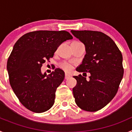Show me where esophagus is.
I'll return each instance as SVG.
<instances>
[{"label": "esophagus", "instance_id": "esophagus-1", "mask_svg": "<svg viewBox=\"0 0 132 132\" xmlns=\"http://www.w3.org/2000/svg\"><path fill=\"white\" fill-rule=\"evenodd\" d=\"M70 77H71V76H70L69 75H68V74H65V79H68L69 78H70Z\"/></svg>", "mask_w": 132, "mask_h": 132}]
</instances>
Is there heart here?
I'll list each match as a JSON object with an SVG mask.
<instances>
[{"instance_id": "1", "label": "heart", "mask_w": 132, "mask_h": 132, "mask_svg": "<svg viewBox=\"0 0 132 132\" xmlns=\"http://www.w3.org/2000/svg\"><path fill=\"white\" fill-rule=\"evenodd\" d=\"M61 68H62L66 72H70L73 69V67L71 66V65H70L69 63L67 62H63L60 65Z\"/></svg>"}]
</instances>
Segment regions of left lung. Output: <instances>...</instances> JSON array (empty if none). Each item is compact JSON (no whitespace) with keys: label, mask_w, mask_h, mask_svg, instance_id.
Returning a JSON list of instances; mask_svg holds the SVG:
<instances>
[{"label":"left lung","mask_w":132,"mask_h":132,"mask_svg":"<svg viewBox=\"0 0 132 132\" xmlns=\"http://www.w3.org/2000/svg\"><path fill=\"white\" fill-rule=\"evenodd\" d=\"M85 45L87 53L77 69L84 75L90 73V80L81 75L73 77L75 101L80 109L96 112L106 106L115 96L123 75L122 55L109 36L101 31L71 30Z\"/></svg>","instance_id":"1"}]
</instances>
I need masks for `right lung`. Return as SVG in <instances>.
I'll return each instance as SVG.
<instances>
[{
	"instance_id": "add662e5",
	"label": "right lung",
	"mask_w": 132,
	"mask_h": 132,
	"mask_svg": "<svg viewBox=\"0 0 132 132\" xmlns=\"http://www.w3.org/2000/svg\"><path fill=\"white\" fill-rule=\"evenodd\" d=\"M71 39L67 31L39 30L23 35L14 45L7 61L9 81L20 102L30 111L44 112L53 106L65 73L57 68L43 75L41 67L61 44Z\"/></svg>"
}]
</instances>
